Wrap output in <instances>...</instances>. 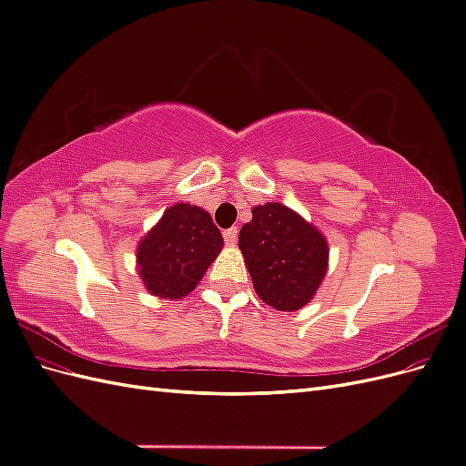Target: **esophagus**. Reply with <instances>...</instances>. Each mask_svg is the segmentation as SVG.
Returning <instances> with one entry per match:
<instances>
[{
  "mask_svg": "<svg viewBox=\"0 0 466 466\" xmlns=\"http://www.w3.org/2000/svg\"><path fill=\"white\" fill-rule=\"evenodd\" d=\"M237 233H238V229H237V228L225 229V231H223V238H225V243H228L229 247H233V245L237 243Z\"/></svg>",
  "mask_w": 466,
  "mask_h": 466,
  "instance_id": "1",
  "label": "esophagus"
}]
</instances>
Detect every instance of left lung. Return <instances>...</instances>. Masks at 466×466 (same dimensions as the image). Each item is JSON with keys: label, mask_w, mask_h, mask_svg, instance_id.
<instances>
[{"label": "left lung", "mask_w": 466, "mask_h": 466, "mask_svg": "<svg viewBox=\"0 0 466 466\" xmlns=\"http://www.w3.org/2000/svg\"><path fill=\"white\" fill-rule=\"evenodd\" d=\"M252 286L278 311H298L313 299L329 268V245L319 229L288 206L252 208L238 233Z\"/></svg>", "instance_id": "left-lung-1"}]
</instances>
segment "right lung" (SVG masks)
<instances>
[{
	"instance_id": "obj_1",
	"label": "right lung",
	"mask_w": 466,
	"mask_h": 466,
	"mask_svg": "<svg viewBox=\"0 0 466 466\" xmlns=\"http://www.w3.org/2000/svg\"><path fill=\"white\" fill-rule=\"evenodd\" d=\"M221 247L223 237L208 211L178 202L139 241V278L151 295L180 299L198 286Z\"/></svg>"
}]
</instances>
